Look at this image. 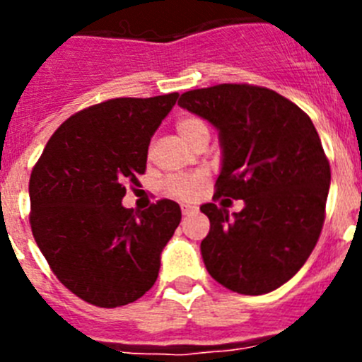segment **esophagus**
<instances>
[{"mask_svg":"<svg viewBox=\"0 0 362 362\" xmlns=\"http://www.w3.org/2000/svg\"><path fill=\"white\" fill-rule=\"evenodd\" d=\"M197 206H194V204H181V212H183V216H188V214L196 212Z\"/></svg>","mask_w":362,"mask_h":362,"instance_id":"1","label":"esophagus"}]
</instances>
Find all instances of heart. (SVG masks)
I'll use <instances>...</instances> for the list:
<instances>
[{
	"mask_svg": "<svg viewBox=\"0 0 362 362\" xmlns=\"http://www.w3.org/2000/svg\"><path fill=\"white\" fill-rule=\"evenodd\" d=\"M175 130H177V136L187 143L188 146L192 143L199 139L203 136H209V129L204 124L203 119L196 116H185L181 119H177L175 123ZM204 172H194V174L187 175H177V177H172L168 183H166V190L168 194L179 199H192L196 197L197 190H199L201 185L204 183Z\"/></svg>",
	"mask_w": 362,
	"mask_h": 362,
	"instance_id": "heart-1",
	"label": "heart"
}]
</instances>
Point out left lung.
Instances as JSON below:
<instances>
[{
    "instance_id": "1",
    "label": "left lung",
    "mask_w": 362,
    "mask_h": 362,
    "mask_svg": "<svg viewBox=\"0 0 362 362\" xmlns=\"http://www.w3.org/2000/svg\"><path fill=\"white\" fill-rule=\"evenodd\" d=\"M179 107L219 134L216 197L245 203L232 216L201 204L210 219L201 241L204 267L232 292H274L306 263L325 223L330 165L317 130L297 105L263 86L190 90Z\"/></svg>"
}]
</instances>
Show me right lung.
<instances>
[{"mask_svg":"<svg viewBox=\"0 0 362 362\" xmlns=\"http://www.w3.org/2000/svg\"><path fill=\"white\" fill-rule=\"evenodd\" d=\"M177 98H117L74 114L32 170L34 239L57 279L90 305H129L158 279L181 209L161 199L134 214L121 201L145 172L150 139Z\"/></svg>","mask_w":362,"mask_h":362,"instance_id":"add662e5","label":"right lung"}]
</instances>
